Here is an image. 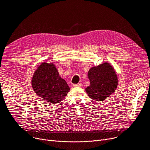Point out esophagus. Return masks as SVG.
Masks as SVG:
<instances>
[{
  "label": "esophagus",
  "instance_id": "esophagus-1",
  "mask_svg": "<svg viewBox=\"0 0 150 150\" xmlns=\"http://www.w3.org/2000/svg\"><path fill=\"white\" fill-rule=\"evenodd\" d=\"M82 84L81 83H78V84H73L74 87H76V86H78V87H82Z\"/></svg>",
  "mask_w": 150,
  "mask_h": 150
}]
</instances>
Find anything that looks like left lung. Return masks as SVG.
I'll list each match as a JSON object with an SVG mask.
<instances>
[{"mask_svg": "<svg viewBox=\"0 0 150 150\" xmlns=\"http://www.w3.org/2000/svg\"><path fill=\"white\" fill-rule=\"evenodd\" d=\"M88 76L91 84L86 88V92L92 100L103 101L117 89V76L109 62L92 67L89 70Z\"/></svg>", "mask_w": 150, "mask_h": 150, "instance_id": "1", "label": "left lung"}]
</instances>
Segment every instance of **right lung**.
<instances>
[{
	"instance_id": "right-lung-1",
	"label": "right lung",
	"mask_w": 150,
	"mask_h": 150,
	"mask_svg": "<svg viewBox=\"0 0 150 150\" xmlns=\"http://www.w3.org/2000/svg\"><path fill=\"white\" fill-rule=\"evenodd\" d=\"M31 85L38 96L52 104L59 103L70 91L52 62H43L39 66L31 80Z\"/></svg>"
}]
</instances>
